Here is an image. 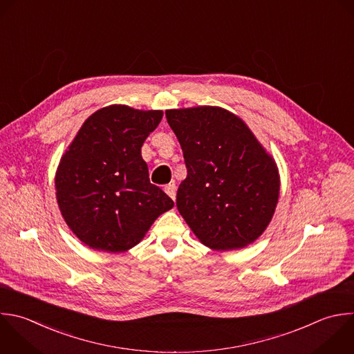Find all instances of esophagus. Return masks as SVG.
<instances>
[{"label": "esophagus", "instance_id": "34e87169", "mask_svg": "<svg viewBox=\"0 0 354 354\" xmlns=\"http://www.w3.org/2000/svg\"><path fill=\"white\" fill-rule=\"evenodd\" d=\"M176 191H177V187H176L174 183H170V184H167V185L165 187V192H166L173 201L176 199Z\"/></svg>", "mask_w": 354, "mask_h": 354}]
</instances>
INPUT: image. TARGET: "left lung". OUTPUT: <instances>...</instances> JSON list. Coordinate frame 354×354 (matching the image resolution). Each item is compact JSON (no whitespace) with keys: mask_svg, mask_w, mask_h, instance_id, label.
<instances>
[{"mask_svg":"<svg viewBox=\"0 0 354 354\" xmlns=\"http://www.w3.org/2000/svg\"><path fill=\"white\" fill-rule=\"evenodd\" d=\"M187 166L177 209L196 238L218 252L253 243L279 196L274 158L248 124L220 106L167 109Z\"/></svg>","mask_w":354,"mask_h":354,"instance_id":"left-lung-1","label":"left lung"}]
</instances>
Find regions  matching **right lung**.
Returning a JSON list of instances; mask_svg holds the SVG:
<instances>
[{
  "mask_svg": "<svg viewBox=\"0 0 354 354\" xmlns=\"http://www.w3.org/2000/svg\"><path fill=\"white\" fill-rule=\"evenodd\" d=\"M163 111L109 105L94 112L62 155L55 194L62 217L88 248L122 253L138 245L174 202L151 184L141 147Z\"/></svg>",
  "mask_w": 354,
  "mask_h": 354,
  "instance_id": "obj_1",
  "label": "right lung"
}]
</instances>
